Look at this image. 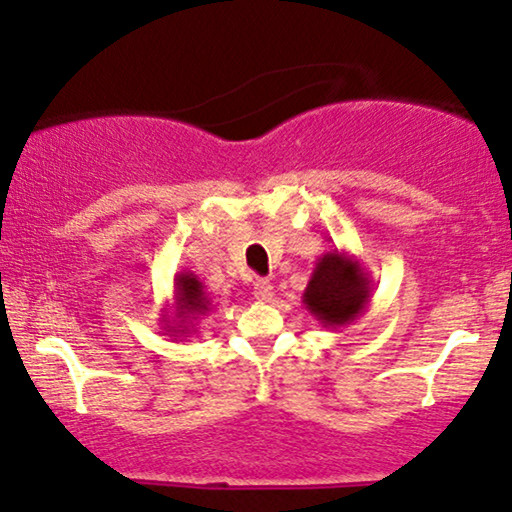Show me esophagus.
I'll list each match as a JSON object with an SVG mask.
<instances>
[{"mask_svg": "<svg viewBox=\"0 0 512 512\" xmlns=\"http://www.w3.org/2000/svg\"><path fill=\"white\" fill-rule=\"evenodd\" d=\"M253 294L257 301H269L273 297V285L269 283V280H257L253 287Z\"/></svg>", "mask_w": 512, "mask_h": 512, "instance_id": "1", "label": "esophagus"}]
</instances>
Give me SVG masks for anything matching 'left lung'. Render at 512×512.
I'll return each mask as SVG.
<instances>
[{
    "instance_id": "obj_1",
    "label": "left lung",
    "mask_w": 512,
    "mask_h": 512,
    "mask_svg": "<svg viewBox=\"0 0 512 512\" xmlns=\"http://www.w3.org/2000/svg\"><path fill=\"white\" fill-rule=\"evenodd\" d=\"M301 299L322 327H348L371 304L369 273L355 255L334 248L315 262Z\"/></svg>"
}]
</instances>
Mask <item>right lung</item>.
<instances>
[{"mask_svg":"<svg viewBox=\"0 0 512 512\" xmlns=\"http://www.w3.org/2000/svg\"><path fill=\"white\" fill-rule=\"evenodd\" d=\"M171 315L169 308L162 315L164 331L167 336H174L176 341L181 336H190L194 327L192 322L199 315H206L211 311V299L204 290V283L190 271H181L174 276V301H171Z\"/></svg>","mask_w":512,"mask_h":512,"instance_id":"1","label":"right lung"}]
</instances>
